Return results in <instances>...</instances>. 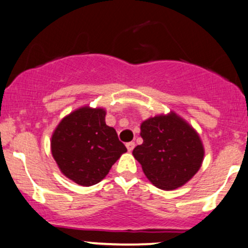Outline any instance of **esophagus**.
<instances>
[{
  "label": "esophagus",
  "mask_w": 248,
  "mask_h": 248,
  "mask_svg": "<svg viewBox=\"0 0 248 248\" xmlns=\"http://www.w3.org/2000/svg\"><path fill=\"white\" fill-rule=\"evenodd\" d=\"M134 146H136V143H134L133 141L127 142V143H126V148H127V151H129V152H132V151H133V148H134Z\"/></svg>",
  "instance_id": "obj_1"
}]
</instances>
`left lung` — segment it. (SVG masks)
I'll list each match as a JSON object with an SVG mask.
<instances>
[{"label": "left lung", "instance_id": "left-lung-1", "mask_svg": "<svg viewBox=\"0 0 248 248\" xmlns=\"http://www.w3.org/2000/svg\"><path fill=\"white\" fill-rule=\"evenodd\" d=\"M140 130L143 142L132 154L156 187H180L200 169L204 155L200 137L175 112L148 118Z\"/></svg>", "mask_w": 248, "mask_h": 248}]
</instances>
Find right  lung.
I'll return each mask as SVG.
<instances>
[{
    "label": "right lung",
    "instance_id": "obj_1",
    "mask_svg": "<svg viewBox=\"0 0 248 248\" xmlns=\"http://www.w3.org/2000/svg\"><path fill=\"white\" fill-rule=\"evenodd\" d=\"M50 147L63 175L81 186L101 182L127 151L114 127L106 124V110L90 107L75 110L60 122Z\"/></svg>",
    "mask_w": 248,
    "mask_h": 248
}]
</instances>
